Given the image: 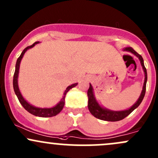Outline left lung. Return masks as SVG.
<instances>
[{
  "instance_id": "obj_1",
  "label": "left lung",
  "mask_w": 158,
  "mask_h": 158,
  "mask_svg": "<svg viewBox=\"0 0 158 158\" xmlns=\"http://www.w3.org/2000/svg\"><path fill=\"white\" fill-rule=\"evenodd\" d=\"M123 50L134 54L135 56L138 57L139 59L141 65H142V69H143L144 71V74H145V81H144L142 90V92H141V94L139 97V99H137V101L135 102V103H134L133 106H132L130 108L126 110H123V111H112V110H109L108 109V108H104V107L100 106L99 102H97V100H96V97H95L93 86L91 85V84H89V89H88L87 91L88 108H89V111H90V113L92 114L93 116H94L95 118H98V119L106 120V121H118V120H123V118H125L127 116H128L132 111H133L135 108H138V106H139L141 102H142L144 96H145L148 77L147 71L145 67V65H144L143 59H142V56L139 55V53H137L132 47H126V48L123 49Z\"/></svg>"
}]
</instances>
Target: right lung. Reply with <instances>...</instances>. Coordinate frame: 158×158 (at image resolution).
<instances>
[{
  "label": "right lung",
  "mask_w": 158,
  "mask_h": 158,
  "mask_svg": "<svg viewBox=\"0 0 158 158\" xmlns=\"http://www.w3.org/2000/svg\"><path fill=\"white\" fill-rule=\"evenodd\" d=\"M39 43H40V42L37 41L35 42V43H34L32 45L28 46V47H27L26 48H25L24 50L22 52L20 56L17 59V61H16V69H15V73H14V75H13V89H14V92L16 93V96H17L19 101V102L21 103L22 106H23V108H24L26 111H28V112L31 113V114L35 115V116L41 117V118H49V117L56 116V115L58 114L62 111V108H63L64 107V105H65V98L66 96V93L69 92L72 88L77 86V83H76V84H73L72 85L68 86V87L66 88L65 92H64L62 98L61 99L60 101H59V102L57 103L55 106L51 107V108H38V107H35L30 104L29 102H28L24 99V97H23V95H22L21 92H20L19 88V85H18V77H19V73L20 62H21L22 59H23V56H24L25 52H26L28 50H29V49L32 48L33 47H35V45L38 44Z\"/></svg>",
  "instance_id": "right-lung-1"
}]
</instances>
